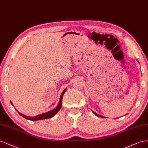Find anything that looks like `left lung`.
Masks as SVG:
<instances>
[{
    "label": "left lung",
    "instance_id": "obj_1",
    "mask_svg": "<svg viewBox=\"0 0 148 148\" xmlns=\"http://www.w3.org/2000/svg\"><path fill=\"white\" fill-rule=\"evenodd\" d=\"M92 112H93V114H95V116H98V117H102V118H105V117H104V116H100V115H99V114H97L96 112H95L93 111H92Z\"/></svg>",
    "mask_w": 148,
    "mask_h": 148
}]
</instances>
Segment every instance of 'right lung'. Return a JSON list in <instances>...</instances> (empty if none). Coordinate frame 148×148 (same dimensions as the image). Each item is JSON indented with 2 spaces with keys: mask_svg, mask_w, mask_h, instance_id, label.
Instances as JSON below:
<instances>
[{
  "mask_svg": "<svg viewBox=\"0 0 148 148\" xmlns=\"http://www.w3.org/2000/svg\"><path fill=\"white\" fill-rule=\"evenodd\" d=\"M66 90V88H65L64 90V91L63 92V93H61L60 98V101H59V103L58 104V106H57L54 109H53V110H51V111L47 112L45 113H43V114H39V115H37L36 116H34V117L26 116L25 115H23V114H22L21 113L19 112L17 110L16 111L18 112V113L20 114L22 117H23L24 118L27 119V120H30V121H39V120H42V119H49V118L53 117L55 115V114L60 110V109L61 108L62 99H63V96L64 93H65ZM11 103H12V104L13 105V103L12 102H11Z\"/></svg>",
  "mask_w": 148,
  "mask_h": 148,
  "instance_id": "right-lung-1",
  "label": "right lung"
}]
</instances>
